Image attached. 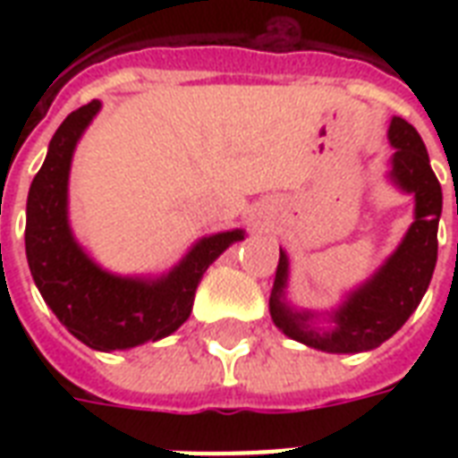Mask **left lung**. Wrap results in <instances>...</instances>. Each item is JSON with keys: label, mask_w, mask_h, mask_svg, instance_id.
I'll use <instances>...</instances> for the list:
<instances>
[{"label": "left lung", "mask_w": 458, "mask_h": 458, "mask_svg": "<svg viewBox=\"0 0 458 458\" xmlns=\"http://www.w3.org/2000/svg\"><path fill=\"white\" fill-rule=\"evenodd\" d=\"M392 180L416 197V221L387 259V264L363 287L333 313V330L311 326V313L293 311L285 301L287 257L280 250L278 268L271 290L273 323L297 342L333 354L369 352L390 340L426 294L435 264H437V223L442 216V187L430 168L426 145L419 131L404 118L394 116L390 123Z\"/></svg>", "instance_id": "left-lung-1"}]
</instances>
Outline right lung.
Returning a JSON list of instances; mask_svg holds the SVG:
<instances>
[{"label": "right lung", "instance_id": "right-lung-1", "mask_svg": "<svg viewBox=\"0 0 458 458\" xmlns=\"http://www.w3.org/2000/svg\"><path fill=\"white\" fill-rule=\"evenodd\" d=\"M97 111L95 99L68 114L54 132L45 164L28 192L25 254L42 300L68 333L88 347L114 352L175 333L190 318L201 276L244 233L230 230L204 237L158 280L118 278L89 261L71 235L66 199L73 149Z\"/></svg>", "mask_w": 458, "mask_h": 458}]
</instances>
